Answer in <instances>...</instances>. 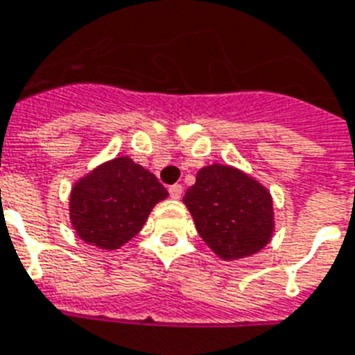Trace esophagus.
Segmentation results:
<instances>
[{
    "label": "esophagus",
    "mask_w": 355,
    "mask_h": 355,
    "mask_svg": "<svg viewBox=\"0 0 355 355\" xmlns=\"http://www.w3.org/2000/svg\"><path fill=\"white\" fill-rule=\"evenodd\" d=\"M169 196H171L173 199H180V197H182V186H180V184H173V186H169Z\"/></svg>",
    "instance_id": "1"
}]
</instances>
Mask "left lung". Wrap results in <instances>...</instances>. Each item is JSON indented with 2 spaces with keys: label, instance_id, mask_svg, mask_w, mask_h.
<instances>
[{
  "label": "left lung",
  "instance_id": "8db88e82",
  "mask_svg": "<svg viewBox=\"0 0 355 355\" xmlns=\"http://www.w3.org/2000/svg\"><path fill=\"white\" fill-rule=\"evenodd\" d=\"M184 205L207 245L223 259L255 255L274 234V201L259 180L231 166L199 169Z\"/></svg>",
  "mask_w": 355,
  "mask_h": 355
}]
</instances>
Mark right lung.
<instances>
[{
	"mask_svg": "<svg viewBox=\"0 0 355 355\" xmlns=\"http://www.w3.org/2000/svg\"><path fill=\"white\" fill-rule=\"evenodd\" d=\"M167 189L128 156L105 162L70 191V223L83 242L119 250L141 231Z\"/></svg>",
	"mask_w": 355,
	"mask_h": 355,
	"instance_id": "add662e5",
	"label": "right lung"
}]
</instances>
